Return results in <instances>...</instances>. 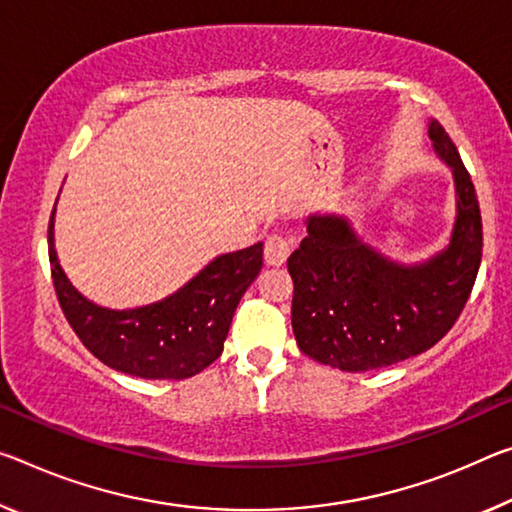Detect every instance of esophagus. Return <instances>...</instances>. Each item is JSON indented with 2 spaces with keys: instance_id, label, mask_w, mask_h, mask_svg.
I'll return each instance as SVG.
<instances>
[{
  "instance_id": "obj_1",
  "label": "esophagus",
  "mask_w": 512,
  "mask_h": 512,
  "mask_svg": "<svg viewBox=\"0 0 512 512\" xmlns=\"http://www.w3.org/2000/svg\"><path fill=\"white\" fill-rule=\"evenodd\" d=\"M291 248H294V241H291L287 234H282V232L269 234V237H266V243H264L266 262L273 264V266L285 264L289 253H291Z\"/></svg>"
}]
</instances>
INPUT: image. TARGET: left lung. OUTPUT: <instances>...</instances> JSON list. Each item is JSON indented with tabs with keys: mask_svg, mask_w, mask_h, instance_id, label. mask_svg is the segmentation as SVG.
<instances>
[{
	"mask_svg": "<svg viewBox=\"0 0 512 512\" xmlns=\"http://www.w3.org/2000/svg\"><path fill=\"white\" fill-rule=\"evenodd\" d=\"M431 141L453 168L458 216L449 248L419 266L373 253L344 218L312 216L289 255L291 328L312 360L342 371H373L433 348L472 294L483 255L481 207L460 154L433 120Z\"/></svg>",
	"mask_w": 512,
	"mask_h": 512,
	"instance_id": "1",
	"label": "left lung"
}]
</instances>
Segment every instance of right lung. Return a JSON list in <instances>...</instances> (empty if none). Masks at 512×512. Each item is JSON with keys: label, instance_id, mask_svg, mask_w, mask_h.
I'll list each match as a JSON object with an SVG mask.
<instances>
[{"label": "right lung", "instance_id": "1", "mask_svg": "<svg viewBox=\"0 0 512 512\" xmlns=\"http://www.w3.org/2000/svg\"><path fill=\"white\" fill-rule=\"evenodd\" d=\"M47 248L56 298L70 328L107 367L150 380H184L207 369L223 353L234 310L262 269V243L216 257L205 271L161 303L113 312L93 305L61 271L52 241Z\"/></svg>", "mask_w": 512, "mask_h": 512}]
</instances>
